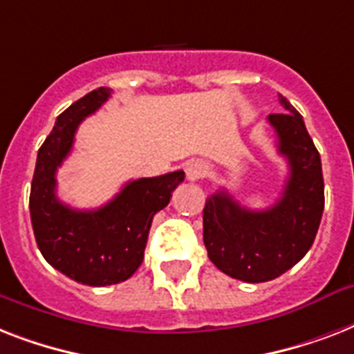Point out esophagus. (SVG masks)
<instances>
[{"label": "esophagus", "instance_id": "esophagus-1", "mask_svg": "<svg viewBox=\"0 0 354 354\" xmlns=\"http://www.w3.org/2000/svg\"><path fill=\"white\" fill-rule=\"evenodd\" d=\"M205 172H207V167H205L204 161L200 160H191L185 165V174L191 182H198L200 178L205 176Z\"/></svg>", "mask_w": 354, "mask_h": 354}]
</instances>
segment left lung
I'll list each match as a JSON object with an SVG mask.
<instances>
[{"mask_svg":"<svg viewBox=\"0 0 354 354\" xmlns=\"http://www.w3.org/2000/svg\"><path fill=\"white\" fill-rule=\"evenodd\" d=\"M283 113H270L277 150L288 161V178L272 207H242L226 191L205 200L204 244L211 263L233 279L264 283L299 263L310 250L324 213L319 152L301 113L279 95Z\"/></svg>","mask_w":354,"mask_h":354,"instance_id":"8db88e82","label":"left lung"}]
</instances>
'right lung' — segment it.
I'll list each match as a JSON object with an SVG mask.
<instances>
[{"mask_svg":"<svg viewBox=\"0 0 354 354\" xmlns=\"http://www.w3.org/2000/svg\"><path fill=\"white\" fill-rule=\"evenodd\" d=\"M110 88H97L57 118L38 150L30 183V222L36 244L53 268L90 286L118 285L143 263L150 224L183 182V171L139 178L99 209L80 211L57 198V169L71 152L80 121L108 101Z\"/></svg>","mask_w":354,"mask_h":354,"instance_id":"1","label":"right lung"}]
</instances>
